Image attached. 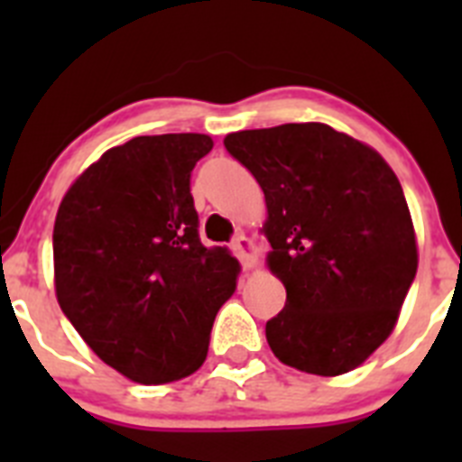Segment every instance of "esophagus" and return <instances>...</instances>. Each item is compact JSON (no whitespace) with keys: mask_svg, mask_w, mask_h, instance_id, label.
Returning <instances> with one entry per match:
<instances>
[{"mask_svg":"<svg viewBox=\"0 0 462 462\" xmlns=\"http://www.w3.org/2000/svg\"><path fill=\"white\" fill-rule=\"evenodd\" d=\"M231 247H234V252H236V256H238L240 261H243V266L245 268H252L256 263V250H254V243H252L250 238H247V236H236L234 238V245H231Z\"/></svg>","mask_w":462,"mask_h":462,"instance_id":"esophagus-1","label":"esophagus"}]
</instances>
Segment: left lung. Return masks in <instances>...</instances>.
Instances as JSON below:
<instances>
[{"label":"left lung","mask_w":462,"mask_h":462,"mask_svg":"<svg viewBox=\"0 0 462 462\" xmlns=\"http://www.w3.org/2000/svg\"><path fill=\"white\" fill-rule=\"evenodd\" d=\"M266 196L268 266L287 303L266 324L284 365L336 377L391 336L416 275V238L391 166L319 122L228 134Z\"/></svg>","instance_id":"obj_1"}]
</instances>
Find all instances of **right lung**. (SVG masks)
<instances>
[{
	"mask_svg": "<svg viewBox=\"0 0 462 462\" xmlns=\"http://www.w3.org/2000/svg\"><path fill=\"white\" fill-rule=\"evenodd\" d=\"M206 134L138 136L108 150L62 199L52 231L60 308L97 356L138 383L206 361L238 261L199 238L191 171Z\"/></svg>",
	"mask_w": 462,
	"mask_h": 462,
	"instance_id": "1",
	"label": "right lung"
}]
</instances>
